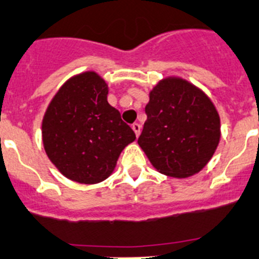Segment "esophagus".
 Wrapping results in <instances>:
<instances>
[{"label": "esophagus", "mask_w": 259, "mask_h": 259, "mask_svg": "<svg viewBox=\"0 0 259 259\" xmlns=\"http://www.w3.org/2000/svg\"><path fill=\"white\" fill-rule=\"evenodd\" d=\"M132 130H134V132L136 134V136L139 137L140 134H141V125H140L139 123H134V124H132Z\"/></svg>", "instance_id": "obj_1"}]
</instances>
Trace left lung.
<instances>
[{"label":"left lung","mask_w":259,"mask_h":259,"mask_svg":"<svg viewBox=\"0 0 259 259\" xmlns=\"http://www.w3.org/2000/svg\"><path fill=\"white\" fill-rule=\"evenodd\" d=\"M139 145L158 172L186 179L208 164L221 139V120L208 95L181 77H165L149 92Z\"/></svg>","instance_id":"obj_1"}]
</instances>
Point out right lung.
Wrapping results in <instances>:
<instances>
[{
  "mask_svg": "<svg viewBox=\"0 0 259 259\" xmlns=\"http://www.w3.org/2000/svg\"><path fill=\"white\" fill-rule=\"evenodd\" d=\"M109 87L94 70L70 77L42 119V142L59 172L78 184L104 181L120 153L136 140L120 113L108 103Z\"/></svg>",
  "mask_w": 259,
  "mask_h": 259,
  "instance_id": "1",
  "label": "right lung"
}]
</instances>
